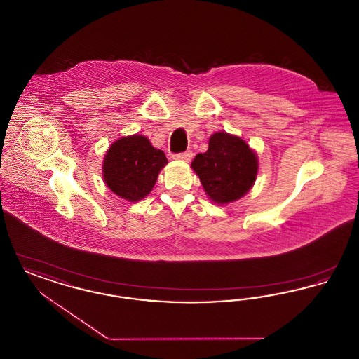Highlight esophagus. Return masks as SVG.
<instances>
[{
  "instance_id": "obj_1",
  "label": "esophagus",
  "mask_w": 359,
  "mask_h": 359,
  "mask_svg": "<svg viewBox=\"0 0 359 359\" xmlns=\"http://www.w3.org/2000/svg\"><path fill=\"white\" fill-rule=\"evenodd\" d=\"M172 157H173V158H176V160L189 161V160L192 158V152H191V151H187V152H183V154H173Z\"/></svg>"
}]
</instances>
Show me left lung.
I'll return each mask as SVG.
<instances>
[{
	"label": "left lung",
	"mask_w": 359,
	"mask_h": 359,
	"mask_svg": "<svg viewBox=\"0 0 359 359\" xmlns=\"http://www.w3.org/2000/svg\"><path fill=\"white\" fill-rule=\"evenodd\" d=\"M191 167L207 196L217 205H227L238 201L255 184L258 158L241 137L217 132L208 140L207 152L196 154Z\"/></svg>",
	"instance_id": "left-lung-1"
}]
</instances>
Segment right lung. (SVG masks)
Returning <instances> with one entry per match:
<instances>
[{
  "label": "right lung",
  "mask_w": 359,
  "mask_h": 359,
  "mask_svg": "<svg viewBox=\"0 0 359 359\" xmlns=\"http://www.w3.org/2000/svg\"><path fill=\"white\" fill-rule=\"evenodd\" d=\"M167 163L164 152L154 148L147 137H122L104 154L103 180L122 199L138 202L152 191Z\"/></svg>",
  "instance_id": "add662e5"
}]
</instances>
